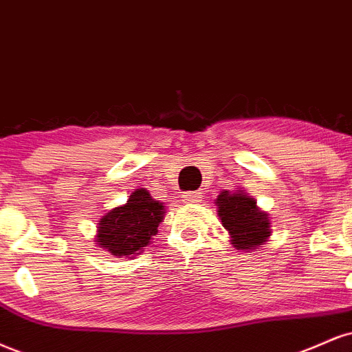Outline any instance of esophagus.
Segmentation results:
<instances>
[{
  "label": "esophagus",
  "mask_w": 352,
  "mask_h": 352,
  "mask_svg": "<svg viewBox=\"0 0 352 352\" xmlns=\"http://www.w3.org/2000/svg\"><path fill=\"white\" fill-rule=\"evenodd\" d=\"M203 198V193L201 192H188L184 195V201L188 203V205H197V203H200Z\"/></svg>",
  "instance_id": "obj_1"
}]
</instances>
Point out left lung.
<instances>
[{
	"label": "left lung",
	"mask_w": 352,
	"mask_h": 352,
	"mask_svg": "<svg viewBox=\"0 0 352 352\" xmlns=\"http://www.w3.org/2000/svg\"><path fill=\"white\" fill-rule=\"evenodd\" d=\"M218 217L238 251L251 252L267 244L270 230L269 213L257 206V201L244 190H221L214 200Z\"/></svg>",
	"instance_id": "1"
}]
</instances>
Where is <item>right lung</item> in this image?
<instances>
[{
    "mask_svg": "<svg viewBox=\"0 0 352 352\" xmlns=\"http://www.w3.org/2000/svg\"><path fill=\"white\" fill-rule=\"evenodd\" d=\"M165 211L164 203L152 198L149 190L135 188L124 205L114 206L101 217L95 243L114 257L131 259L152 243Z\"/></svg>",
    "mask_w": 352,
    "mask_h": 352,
    "instance_id": "1",
    "label": "right lung"
}]
</instances>
